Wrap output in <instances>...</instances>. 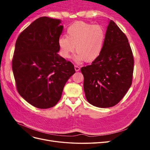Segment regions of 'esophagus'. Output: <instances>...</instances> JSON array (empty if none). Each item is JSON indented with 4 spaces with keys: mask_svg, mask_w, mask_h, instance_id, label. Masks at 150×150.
Here are the masks:
<instances>
[{
    "mask_svg": "<svg viewBox=\"0 0 150 150\" xmlns=\"http://www.w3.org/2000/svg\"><path fill=\"white\" fill-rule=\"evenodd\" d=\"M74 69H75V71H79L80 70V67H79L78 66L75 65V66H74Z\"/></svg>",
    "mask_w": 150,
    "mask_h": 150,
    "instance_id": "esophagus-1",
    "label": "esophagus"
}]
</instances>
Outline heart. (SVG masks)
Returning <instances> with one entry per match:
<instances>
[{"instance_id":"obj_1","label":"heart","mask_w":150,"mask_h":150,"mask_svg":"<svg viewBox=\"0 0 150 150\" xmlns=\"http://www.w3.org/2000/svg\"><path fill=\"white\" fill-rule=\"evenodd\" d=\"M104 38V31L101 26L76 22L67 28L66 37L59 38V55L64 59L69 58L75 49V61L93 62L100 55Z\"/></svg>"}]
</instances>
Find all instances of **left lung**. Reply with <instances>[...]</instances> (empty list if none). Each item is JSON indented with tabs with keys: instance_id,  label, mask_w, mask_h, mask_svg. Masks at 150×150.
Wrapping results in <instances>:
<instances>
[{
	"instance_id": "1",
	"label": "left lung",
	"mask_w": 150,
	"mask_h": 150,
	"mask_svg": "<svg viewBox=\"0 0 150 150\" xmlns=\"http://www.w3.org/2000/svg\"><path fill=\"white\" fill-rule=\"evenodd\" d=\"M134 58L126 35L110 21L102 51L91 65L81 67L88 101L99 108L118 103L132 84Z\"/></svg>"
}]
</instances>
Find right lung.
I'll use <instances>...</instances> for the list:
<instances>
[{"instance_id": "1", "label": "right lung", "mask_w": 150, "mask_h": 150, "mask_svg": "<svg viewBox=\"0 0 150 150\" xmlns=\"http://www.w3.org/2000/svg\"><path fill=\"white\" fill-rule=\"evenodd\" d=\"M61 21L39 17L19 34L12 67L17 91L33 106L47 109L61 98L63 88L75 72L74 65L57 52Z\"/></svg>"}]
</instances>
